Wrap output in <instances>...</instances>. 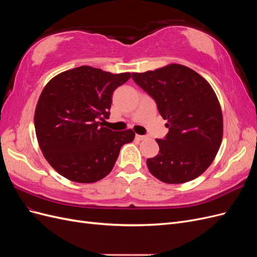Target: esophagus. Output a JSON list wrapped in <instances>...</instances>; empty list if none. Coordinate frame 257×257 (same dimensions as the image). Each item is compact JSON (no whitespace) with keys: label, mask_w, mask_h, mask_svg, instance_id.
Masks as SVG:
<instances>
[{"label":"esophagus","mask_w":257,"mask_h":257,"mask_svg":"<svg viewBox=\"0 0 257 257\" xmlns=\"http://www.w3.org/2000/svg\"><path fill=\"white\" fill-rule=\"evenodd\" d=\"M135 138H136V141H145V139L148 138V136H146V135H136Z\"/></svg>","instance_id":"obj_1"}]
</instances>
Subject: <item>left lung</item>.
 <instances>
[{"label": "left lung", "mask_w": 257, "mask_h": 257, "mask_svg": "<svg viewBox=\"0 0 257 257\" xmlns=\"http://www.w3.org/2000/svg\"><path fill=\"white\" fill-rule=\"evenodd\" d=\"M132 79L157 104L167 135L160 152L147 160L150 173L165 183H184L203 174L220 149L223 118L214 91L203 77L180 64L133 73Z\"/></svg>", "instance_id": "left-lung-1"}]
</instances>
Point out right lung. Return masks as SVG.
<instances>
[{"mask_svg": "<svg viewBox=\"0 0 257 257\" xmlns=\"http://www.w3.org/2000/svg\"><path fill=\"white\" fill-rule=\"evenodd\" d=\"M131 78L79 66L52 78L37 102L34 125L44 157L57 172L79 183L96 182L111 172L132 130L103 126L109 118L113 91Z\"/></svg>", "mask_w": 257, "mask_h": 257, "instance_id": "add662e5", "label": "right lung"}]
</instances>
